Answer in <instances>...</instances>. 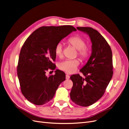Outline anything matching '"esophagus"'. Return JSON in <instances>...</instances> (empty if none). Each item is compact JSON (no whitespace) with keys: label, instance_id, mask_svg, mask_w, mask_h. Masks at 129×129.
Segmentation results:
<instances>
[{"label":"esophagus","instance_id":"esophagus-1","mask_svg":"<svg viewBox=\"0 0 129 129\" xmlns=\"http://www.w3.org/2000/svg\"><path fill=\"white\" fill-rule=\"evenodd\" d=\"M66 80H68L70 79V76L68 75H66Z\"/></svg>","mask_w":129,"mask_h":129}]
</instances>
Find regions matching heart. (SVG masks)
<instances>
[{"label": "heart", "mask_w": 129, "mask_h": 129, "mask_svg": "<svg viewBox=\"0 0 129 129\" xmlns=\"http://www.w3.org/2000/svg\"><path fill=\"white\" fill-rule=\"evenodd\" d=\"M68 42L76 50H78V55L82 59L86 58L89 54V48L85 46V41L80 37H74L70 38ZM56 55L61 57L63 54V46L61 42H58L55 48ZM79 64V61L77 59L66 60L61 62L58 65L59 68L68 73L75 72L77 66Z\"/></svg>", "instance_id": "b5f03b06"}]
</instances>
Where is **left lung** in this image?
Returning a JSON list of instances; mask_svg holds the SVG:
<instances>
[{
	"label": "left lung",
	"instance_id": "1",
	"mask_svg": "<svg viewBox=\"0 0 129 129\" xmlns=\"http://www.w3.org/2000/svg\"><path fill=\"white\" fill-rule=\"evenodd\" d=\"M77 29L89 36L92 44L91 53L86 64L80 70L84 78L79 74L70 77L73 83L70 96L75 104L88 107L102 97L112 79V51L97 30L85 27H77Z\"/></svg>",
	"mask_w": 129,
	"mask_h": 129
}]
</instances>
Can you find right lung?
<instances>
[{
	"label": "right lung",
	"instance_id": "obj_1",
	"mask_svg": "<svg viewBox=\"0 0 129 129\" xmlns=\"http://www.w3.org/2000/svg\"><path fill=\"white\" fill-rule=\"evenodd\" d=\"M76 29L72 26H43L27 39L20 50L17 75L23 95L35 105L48 102L59 85L66 80L65 73L58 69L47 76L46 71L55 69L56 45Z\"/></svg>",
	"mask_w": 129,
	"mask_h": 129
}]
</instances>
